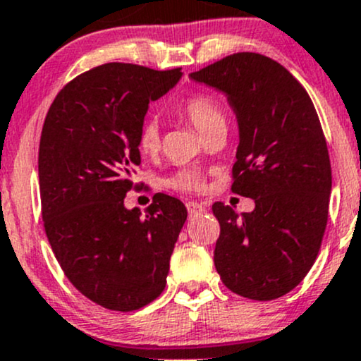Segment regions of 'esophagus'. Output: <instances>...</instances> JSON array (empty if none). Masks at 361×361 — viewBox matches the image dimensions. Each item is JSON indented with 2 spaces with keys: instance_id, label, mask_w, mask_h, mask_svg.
Listing matches in <instances>:
<instances>
[{
  "instance_id": "esophagus-1",
  "label": "esophagus",
  "mask_w": 361,
  "mask_h": 361,
  "mask_svg": "<svg viewBox=\"0 0 361 361\" xmlns=\"http://www.w3.org/2000/svg\"><path fill=\"white\" fill-rule=\"evenodd\" d=\"M187 209H188V214L190 216H197V214L204 212L205 207L202 204H199V202H188L187 204Z\"/></svg>"
}]
</instances>
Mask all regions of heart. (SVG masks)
Wrapping results in <instances>:
<instances>
[{"instance_id":"heart-1","label":"heart","mask_w":361,"mask_h":361,"mask_svg":"<svg viewBox=\"0 0 361 361\" xmlns=\"http://www.w3.org/2000/svg\"><path fill=\"white\" fill-rule=\"evenodd\" d=\"M181 114L195 126L204 137L214 132L217 128H226V116L217 104L216 99L205 94H195L185 101V104L180 108ZM138 147L144 154H154L161 147V132L159 123L156 120H147L142 125L140 133H138ZM202 174L195 169H183L176 173L169 180V185L173 188L181 190V192H197L202 188Z\"/></svg>"}]
</instances>
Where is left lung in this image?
Instances as JSON below:
<instances>
[{
	"instance_id": "1",
	"label": "left lung",
	"mask_w": 361,
	"mask_h": 361,
	"mask_svg": "<svg viewBox=\"0 0 361 361\" xmlns=\"http://www.w3.org/2000/svg\"><path fill=\"white\" fill-rule=\"evenodd\" d=\"M190 78L224 94L235 113L233 192L255 200L241 216L212 205L221 224L214 264L236 295L276 300L310 271L327 224L331 161L314 102L284 66L257 53H236Z\"/></svg>"
}]
</instances>
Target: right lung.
<instances>
[{
	"mask_svg": "<svg viewBox=\"0 0 361 361\" xmlns=\"http://www.w3.org/2000/svg\"><path fill=\"white\" fill-rule=\"evenodd\" d=\"M180 68L108 63L58 94L39 145V187L47 240L70 283L94 303L132 312L166 286L187 207L157 193L145 214L126 209L138 133L149 102L168 94Z\"/></svg>",
	"mask_w": 361,
	"mask_h": 361,
	"instance_id": "right-lung-1",
	"label": "right lung"
}]
</instances>
